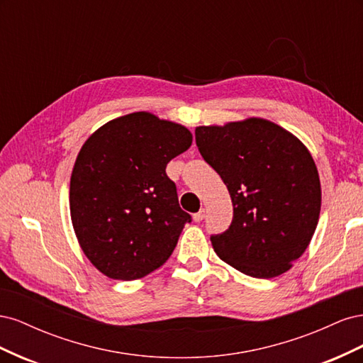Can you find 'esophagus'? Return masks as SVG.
Wrapping results in <instances>:
<instances>
[{
  "mask_svg": "<svg viewBox=\"0 0 363 363\" xmlns=\"http://www.w3.org/2000/svg\"><path fill=\"white\" fill-rule=\"evenodd\" d=\"M192 219H194L195 223H200V221H203V219H204V208H200L199 212L194 213V215H192Z\"/></svg>",
  "mask_w": 363,
  "mask_h": 363,
  "instance_id": "34e87169",
  "label": "esophagus"
}]
</instances>
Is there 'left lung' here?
<instances>
[{
    "label": "left lung",
    "mask_w": 363,
    "mask_h": 363,
    "mask_svg": "<svg viewBox=\"0 0 363 363\" xmlns=\"http://www.w3.org/2000/svg\"><path fill=\"white\" fill-rule=\"evenodd\" d=\"M195 140L233 203L232 225L211 238L219 259L256 279L289 271L320 219L321 183L311 151L286 128L256 116L200 125Z\"/></svg>",
    "instance_id": "8db88e82"
}]
</instances>
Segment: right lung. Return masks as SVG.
<instances>
[{"label":"right lung","instance_id":"obj_1","mask_svg":"<svg viewBox=\"0 0 363 363\" xmlns=\"http://www.w3.org/2000/svg\"><path fill=\"white\" fill-rule=\"evenodd\" d=\"M191 145L188 128L150 112L115 118L86 139L71 174V221L106 277L142 279L172 255L191 215L164 169Z\"/></svg>","mask_w":363,"mask_h":363}]
</instances>
